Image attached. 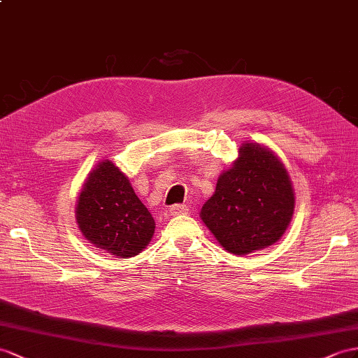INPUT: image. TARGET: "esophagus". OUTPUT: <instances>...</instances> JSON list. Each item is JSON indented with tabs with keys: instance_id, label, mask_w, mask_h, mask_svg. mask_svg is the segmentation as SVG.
I'll return each mask as SVG.
<instances>
[{
	"instance_id": "1",
	"label": "esophagus",
	"mask_w": 358,
	"mask_h": 358,
	"mask_svg": "<svg viewBox=\"0 0 358 358\" xmlns=\"http://www.w3.org/2000/svg\"><path fill=\"white\" fill-rule=\"evenodd\" d=\"M171 215H173V216H178V215H186L187 212H189V207L187 206H185V204H176V206H172L171 207Z\"/></svg>"
}]
</instances>
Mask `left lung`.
<instances>
[{
	"label": "left lung",
	"mask_w": 358,
	"mask_h": 358,
	"mask_svg": "<svg viewBox=\"0 0 358 358\" xmlns=\"http://www.w3.org/2000/svg\"><path fill=\"white\" fill-rule=\"evenodd\" d=\"M295 194L282 162L259 143H243L217 178L201 219L225 251L246 255L281 239L292 221Z\"/></svg>",
	"instance_id": "obj_1"
}]
</instances>
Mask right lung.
I'll list each match as a JSON object with an SVG mask.
<instances>
[{"label": "right lung", "mask_w": 358, "mask_h": 358, "mask_svg": "<svg viewBox=\"0 0 358 358\" xmlns=\"http://www.w3.org/2000/svg\"><path fill=\"white\" fill-rule=\"evenodd\" d=\"M80 231L86 239L119 259L134 257L150 243L155 222L136 196L130 180L110 162L90 171L76 207Z\"/></svg>", "instance_id": "1"}]
</instances>
